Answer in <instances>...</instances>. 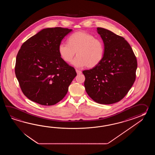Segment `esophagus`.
<instances>
[{"mask_svg": "<svg viewBox=\"0 0 155 155\" xmlns=\"http://www.w3.org/2000/svg\"><path fill=\"white\" fill-rule=\"evenodd\" d=\"M76 73H77V74H81V73H82V72L81 71H80V70H76Z\"/></svg>", "mask_w": 155, "mask_h": 155, "instance_id": "obj_1", "label": "esophagus"}]
</instances>
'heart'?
<instances>
[{"mask_svg":"<svg viewBox=\"0 0 155 155\" xmlns=\"http://www.w3.org/2000/svg\"><path fill=\"white\" fill-rule=\"evenodd\" d=\"M68 43H60L58 51L61 58L70 63L76 53L77 57L72 62L77 68L87 66L92 68L103 59L105 46L102 40L85 31H79L70 35Z\"/></svg>","mask_w":155,"mask_h":155,"instance_id":"obj_1","label":"heart"}]
</instances>
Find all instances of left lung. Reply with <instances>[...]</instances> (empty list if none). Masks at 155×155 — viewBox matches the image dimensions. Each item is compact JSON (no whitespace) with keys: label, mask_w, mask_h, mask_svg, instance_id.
<instances>
[{"label":"left lung","mask_w":155,"mask_h":155,"mask_svg":"<svg viewBox=\"0 0 155 155\" xmlns=\"http://www.w3.org/2000/svg\"><path fill=\"white\" fill-rule=\"evenodd\" d=\"M97 31L104 44V56L97 66L82 71L85 76L84 86L95 102L112 104L122 100L133 85L137 60L123 37L102 28H97Z\"/></svg>","instance_id":"8db88e82"}]
</instances>
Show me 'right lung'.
Instances as JSON below:
<instances>
[{
    "mask_svg": "<svg viewBox=\"0 0 155 155\" xmlns=\"http://www.w3.org/2000/svg\"><path fill=\"white\" fill-rule=\"evenodd\" d=\"M71 31L61 27L44 29L21 46L15 73L22 92L31 101L53 105L66 95L77 74L61 58L58 46Z\"/></svg>",
    "mask_w": 155,
    "mask_h": 155,
    "instance_id": "right-lung-1",
    "label": "right lung"
}]
</instances>
